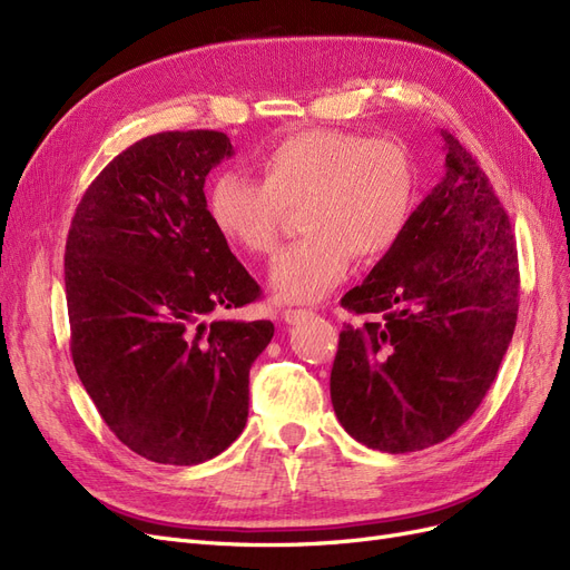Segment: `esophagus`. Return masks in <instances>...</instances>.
<instances>
[{
  "label": "esophagus",
  "instance_id": "esophagus-1",
  "mask_svg": "<svg viewBox=\"0 0 570 570\" xmlns=\"http://www.w3.org/2000/svg\"><path fill=\"white\" fill-rule=\"evenodd\" d=\"M308 314H312V312H308V308H285V312H283V321H285V323H297V321L306 318Z\"/></svg>",
  "mask_w": 570,
  "mask_h": 570
}]
</instances>
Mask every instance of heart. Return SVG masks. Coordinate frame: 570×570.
Instances as JSON below:
<instances>
[{
    "label": "heart",
    "instance_id": "heart-1",
    "mask_svg": "<svg viewBox=\"0 0 570 570\" xmlns=\"http://www.w3.org/2000/svg\"><path fill=\"white\" fill-rule=\"evenodd\" d=\"M258 183L220 170L206 189V214L235 249L264 256L278 245L285 212L306 233L271 268L273 295L314 302L350 271L400 243L416 206V168L394 137L314 128L275 142L254 159Z\"/></svg>",
    "mask_w": 570,
    "mask_h": 570
}]
</instances>
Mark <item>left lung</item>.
Wrapping results in <instances>:
<instances>
[{
  "mask_svg": "<svg viewBox=\"0 0 570 570\" xmlns=\"http://www.w3.org/2000/svg\"><path fill=\"white\" fill-rule=\"evenodd\" d=\"M444 178L400 243L340 304L331 396L337 421L371 450L419 452L473 416L519 318V254L485 170L454 135Z\"/></svg>",
  "mask_w": 570,
  "mask_h": 570,
  "instance_id": "left-lung-1",
  "label": "left lung"
}]
</instances>
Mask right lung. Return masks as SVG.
I'll return each mask as SVG.
<instances>
[{
	"mask_svg": "<svg viewBox=\"0 0 570 570\" xmlns=\"http://www.w3.org/2000/svg\"><path fill=\"white\" fill-rule=\"evenodd\" d=\"M226 132L170 130L120 151L85 189L66 239L71 356L99 416L149 461L195 465L239 438L271 321H220L262 287L206 214Z\"/></svg>",
	"mask_w": 570,
	"mask_h": 570,
	"instance_id": "obj_1",
	"label": "right lung"
}]
</instances>
